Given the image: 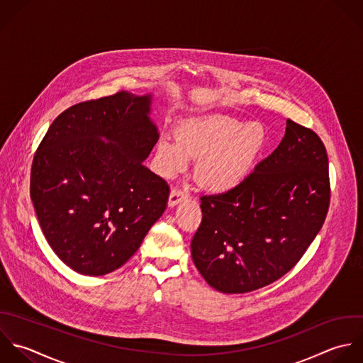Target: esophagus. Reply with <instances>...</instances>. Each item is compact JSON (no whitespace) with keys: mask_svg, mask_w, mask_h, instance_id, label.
<instances>
[{"mask_svg":"<svg viewBox=\"0 0 363 363\" xmlns=\"http://www.w3.org/2000/svg\"><path fill=\"white\" fill-rule=\"evenodd\" d=\"M186 198H188V195H186L185 192L178 191V189H172V191H171V194H169L168 206H169V208H174V206H177L178 203L184 202Z\"/></svg>","mask_w":363,"mask_h":363,"instance_id":"esophagus-1","label":"esophagus"}]
</instances>
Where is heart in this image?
<instances>
[{
    "instance_id": "heart-1",
    "label": "heart",
    "mask_w": 363,
    "mask_h": 363,
    "mask_svg": "<svg viewBox=\"0 0 363 363\" xmlns=\"http://www.w3.org/2000/svg\"><path fill=\"white\" fill-rule=\"evenodd\" d=\"M175 135L161 137L157 143L158 172L172 178L186 168L189 160H198V182L216 195L238 189L249 178L266 144L260 125L222 117L185 123Z\"/></svg>"
}]
</instances>
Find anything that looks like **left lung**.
<instances>
[{
    "label": "left lung",
    "mask_w": 363,
    "mask_h": 363,
    "mask_svg": "<svg viewBox=\"0 0 363 363\" xmlns=\"http://www.w3.org/2000/svg\"><path fill=\"white\" fill-rule=\"evenodd\" d=\"M280 145L235 191L202 196L191 242L205 281L225 294L283 277L321 230L330 206L328 155L321 138L291 120Z\"/></svg>",
    "instance_id": "left-lung-1"
}]
</instances>
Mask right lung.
Masks as SVG:
<instances>
[{"label":"right lung","mask_w":363,"mask_h":363,"mask_svg":"<svg viewBox=\"0 0 363 363\" xmlns=\"http://www.w3.org/2000/svg\"><path fill=\"white\" fill-rule=\"evenodd\" d=\"M152 93L74 104L33 157L30 199L56 256L84 276L120 269L167 208L169 188L143 162L160 133Z\"/></svg>","instance_id":"add662e5"}]
</instances>
